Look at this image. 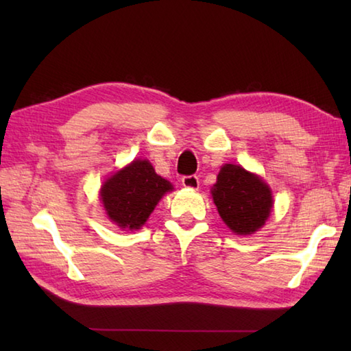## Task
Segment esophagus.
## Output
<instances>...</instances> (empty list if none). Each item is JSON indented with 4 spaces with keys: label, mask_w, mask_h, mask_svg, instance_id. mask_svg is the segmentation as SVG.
I'll list each match as a JSON object with an SVG mask.
<instances>
[{
    "label": "esophagus",
    "mask_w": 351,
    "mask_h": 351,
    "mask_svg": "<svg viewBox=\"0 0 351 351\" xmlns=\"http://www.w3.org/2000/svg\"><path fill=\"white\" fill-rule=\"evenodd\" d=\"M182 185L191 190H197L199 189V178L196 175H190V176H184L182 178Z\"/></svg>",
    "instance_id": "34e87169"
}]
</instances>
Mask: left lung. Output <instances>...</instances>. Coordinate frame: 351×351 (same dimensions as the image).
Instances as JSON below:
<instances>
[{
  "label": "left lung",
  "instance_id": "obj_1",
  "mask_svg": "<svg viewBox=\"0 0 351 351\" xmlns=\"http://www.w3.org/2000/svg\"><path fill=\"white\" fill-rule=\"evenodd\" d=\"M213 199L220 217L237 235H250L264 226L273 199L267 184L241 166H223L214 184Z\"/></svg>",
  "mask_w": 351,
  "mask_h": 351
}]
</instances>
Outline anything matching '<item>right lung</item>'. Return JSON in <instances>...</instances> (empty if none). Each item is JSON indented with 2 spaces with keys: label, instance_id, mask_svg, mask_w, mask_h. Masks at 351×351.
I'll list each match as a JSON object with an SVG mask.
<instances>
[{
  "label": "right lung",
  "instance_id": "1",
  "mask_svg": "<svg viewBox=\"0 0 351 351\" xmlns=\"http://www.w3.org/2000/svg\"><path fill=\"white\" fill-rule=\"evenodd\" d=\"M171 184L155 173L151 162L136 160L104 182L101 199L110 220L122 229L145 225Z\"/></svg>",
  "mask_w": 351,
  "mask_h": 351
}]
</instances>
